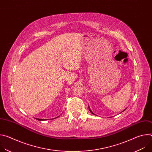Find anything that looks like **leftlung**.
Listing matches in <instances>:
<instances>
[{"label": "left lung", "instance_id": "left-lung-1", "mask_svg": "<svg viewBox=\"0 0 152 152\" xmlns=\"http://www.w3.org/2000/svg\"><path fill=\"white\" fill-rule=\"evenodd\" d=\"M88 108H89V111H90V113H92V114H94V115H95V114H94V113H93V112H92V111H91V110H90V107H89V106H88Z\"/></svg>", "mask_w": 152, "mask_h": 152}]
</instances>
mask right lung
I'll return each instance as SVG.
<instances>
[{"instance_id":"obj_1","label":"right lung","mask_w":152,"mask_h":152,"mask_svg":"<svg viewBox=\"0 0 152 152\" xmlns=\"http://www.w3.org/2000/svg\"><path fill=\"white\" fill-rule=\"evenodd\" d=\"M36 119H37V120H40V121H41V120H44L43 119H42H42H39V118H36Z\"/></svg>"}]
</instances>
